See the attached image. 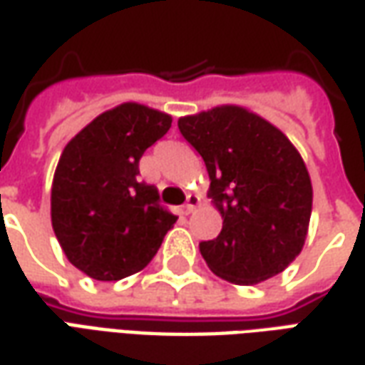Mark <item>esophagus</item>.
Returning a JSON list of instances; mask_svg holds the SVG:
<instances>
[{"mask_svg": "<svg viewBox=\"0 0 365 365\" xmlns=\"http://www.w3.org/2000/svg\"><path fill=\"white\" fill-rule=\"evenodd\" d=\"M197 203H200V197H197V195H187V201H185V205H183V213H185V215H190Z\"/></svg>", "mask_w": 365, "mask_h": 365, "instance_id": "esophagus-1", "label": "esophagus"}]
</instances>
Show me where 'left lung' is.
<instances>
[{"mask_svg":"<svg viewBox=\"0 0 365 365\" xmlns=\"http://www.w3.org/2000/svg\"><path fill=\"white\" fill-rule=\"evenodd\" d=\"M178 128L207 168L209 197L223 229L201 241L217 277L257 284L282 272L302 251L312 213V183L290 140L239 106L180 118Z\"/></svg>","mask_w":365,"mask_h":365,"instance_id":"left-lung-1","label":"left lung"}]
</instances>
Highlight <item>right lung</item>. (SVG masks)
<instances>
[{"instance_id": "1", "label": "right lung", "mask_w": 365, "mask_h": 365, "mask_svg": "<svg viewBox=\"0 0 365 365\" xmlns=\"http://www.w3.org/2000/svg\"><path fill=\"white\" fill-rule=\"evenodd\" d=\"M172 126L164 112L126 103L68 142L51 190V221L67 259L94 280H120L154 259L178 221L140 158Z\"/></svg>"}]
</instances>
